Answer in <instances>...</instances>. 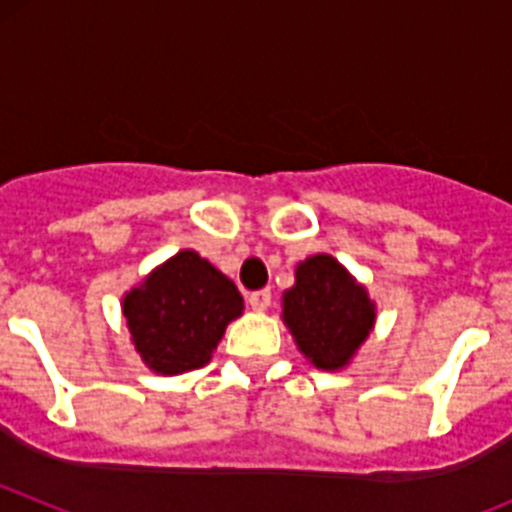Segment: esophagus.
I'll use <instances>...</instances> for the list:
<instances>
[{
  "label": "esophagus",
  "mask_w": 512,
  "mask_h": 512,
  "mask_svg": "<svg viewBox=\"0 0 512 512\" xmlns=\"http://www.w3.org/2000/svg\"><path fill=\"white\" fill-rule=\"evenodd\" d=\"M248 305H251V310L256 312H264L271 307V292L269 289H259V292H251L248 295Z\"/></svg>",
  "instance_id": "34e87169"
}]
</instances>
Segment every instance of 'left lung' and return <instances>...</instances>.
I'll use <instances>...</instances> for the list:
<instances>
[{"label": "left lung", "mask_w": 512, "mask_h": 512, "mask_svg": "<svg viewBox=\"0 0 512 512\" xmlns=\"http://www.w3.org/2000/svg\"><path fill=\"white\" fill-rule=\"evenodd\" d=\"M282 307L297 348L325 372L343 369L377 320L366 289L328 253L297 264L295 287L284 292Z\"/></svg>", "instance_id": "8db88e82"}]
</instances>
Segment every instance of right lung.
<instances>
[{"label":"right lung","instance_id":"1","mask_svg":"<svg viewBox=\"0 0 512 512\" xmlns=\"http://www.w3.org/2000/svg\"><path fill=\"white\" fill-rule=\"evenodd\" d=\"M241 312L238 287L194 251L171 256L122 297L135 351L166 377L205 366Z\"/></svg>","mask_w":512,"mask_h":512}]
</instances>
